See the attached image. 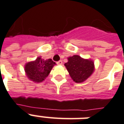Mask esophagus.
Listing matches in <instances>:
<instances>
[{
  "label": "esophagus",
  "instance_id": "esophagus-1",
  "mask_svg": "<svg viewBox=\"0 0 124 124\" xmlns=\"http://www.w3.org/2000/svg\"><path fill=\"white\" fill-rule=\"evenodd\" d=\"M57 65H61L62 64V60H59V62H57Z\"/></svg>",
  "mask_w": 124,
  "mask_h": 124
}]
</instances>
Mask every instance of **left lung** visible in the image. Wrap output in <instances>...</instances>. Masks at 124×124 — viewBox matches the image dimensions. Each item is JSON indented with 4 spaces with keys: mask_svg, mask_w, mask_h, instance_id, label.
I'll return each mask as SVG.
<instances>
[{
    "mask_svg": "<svg viewBox=\"0 0 124 124\" xmlns=\"http://www.w3.org/2000/svg\"><path fill=\"white\" fill-rule=\"evenodd\" d=\"M64 64L70 78L77 83L85 81L94 72V64L91 59H83L78 55L67 58Z\"/></svg>",
    "mask_w": 124,
    "mask_h": 124,
    "instance_id": "8db88e82",
    "label": "left lung"
}]
</instances>
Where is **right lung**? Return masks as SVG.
Instances as JSON below:
<instances>
[{
  "instance_id": "1",
  "label": "right lung",
  "mask_w": 124,
  "mask_h": 124,
  "mask_svg": "<svg viewBox=\"0 0 124 124\" xmlns=\"http://www.w3.org/2000/svg\"><path fill=\"white\" fill-rule=\"evenodd\" d=\"M55 65H56L55 62L51 59L45 60L40 56L37 57L36 60L25 64V74L31 81L36 83H41L47 78Z\"/></svg>"
}]
</instances>
